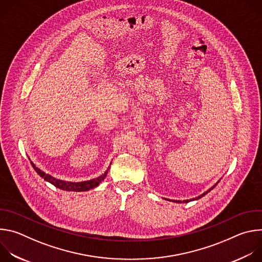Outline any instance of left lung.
Segmentation results:
<instances>
[{
  "label": "left lung",
  "mask_w": 262,
  "mask_h": 262,
  "mask_svg": "<svg viewBox=\"0 0 262 262\" xmlns=\"http://www.w3.org/2000/svg\"><path fill=\"white\" fill-rule=\"evenodd\" d=\"M220 182V180L215 183V184H213L212 186H211V188L209 189V190H207L206 192H204L203 194H201L200 196H198V197H195V198H193V199H186V200H183V201H181V200H170V199H166V200H168V201H172V202H176V203H188V202H190V201H195V200H198V199H200V198H202L203 196H205L207 193H209L213 188H214V186Z\"/></svg>",
  "instance_id": "8db88e82"
}]
</instances>
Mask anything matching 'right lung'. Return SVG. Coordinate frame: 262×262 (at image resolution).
I'll list each match as a JSON object with an SVG mask.
<instances>
[{
	"instance_id": "add662e5",
	"label": "right lung",
	"mask_w": 262,
	"mask_h": 262,
	"mask_svg": "<svg viewBox=\"0 0 262 262\" xmlns=\"http://www.w3.org/2000/svg\"><path fill=\"white\" fill-rule=\"evenodd\" d=\"M30 160V159H29ZM31 165L33 166L34 170L37 172L40 177H42L45 180H47L48 182L54 184L56 188L63 190V191H69V192H85V191H89L91 189L96 188V186L105 178L110 167L106 169V171L101 174L99 177L97 178H93L90 180H86V181H81V182H72V181H65V180H61V179H57L55 177H53L50 174H47L46 172L41 171L39 168H37L33 162H31Z\"/></svg>"
}]
</instances>
